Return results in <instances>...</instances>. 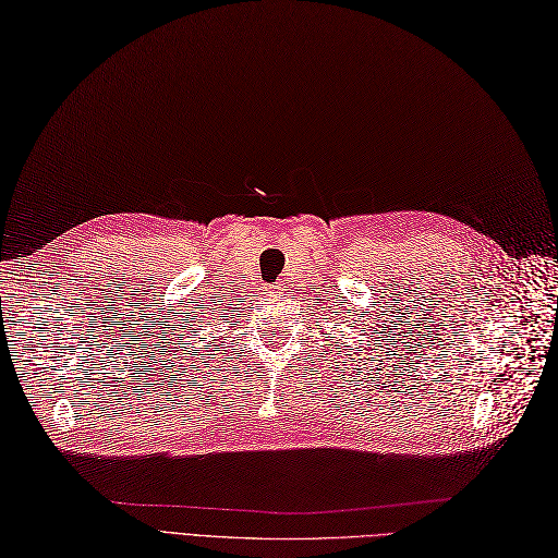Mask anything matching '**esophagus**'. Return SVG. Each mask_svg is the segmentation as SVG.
I'll list each match as a JSON object with an SVG mask.
<instances>
[{
	"instance_id": "34e87169",
	"label": "esophagus",
	"mask_w": 558,
	"mask_h": 558,
	"mask_svg": "<svg viewBox=\"0 0 558 558\" xmlns=\"http://www.w3.org/2000/svg\"><path fill=\"white\" fill-rule=\"evenodd\" d=\"M270 295H279V291H277V286H270V291H267Z\"/></svg>"
}]
</instances>
